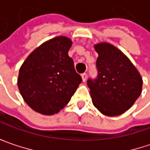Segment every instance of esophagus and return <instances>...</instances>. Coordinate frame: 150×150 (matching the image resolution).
Returning <instances> with one entry per match:
<instances>
[{"mask_svg":"<svg viewBox=\"0 0 150 150\" xmlns=\"http://www.w3.org/2000/svg\"><path fill=\"white\" fill-rule=\"evenodd\" d=\"M81 79H82V81H86V80H87V74L86 73L81 74Z\"/></svg>","mask_w":150,"mask_h":150,"instance_id":"1","label":"esophagus"}]
</instances>
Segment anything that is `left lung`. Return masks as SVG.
Masks as SVG:
<instances>
[{
	"instance_id": "8db88e82",
	"label": "left lung",
	"mask_w": 150,
	"mask_h": 150,
	"mask_svg": "<svg viewBox=\"0 0 150 150\" xmlns=\"http://www.w3.org/2000/svg\"><path fill=\"white\" fill-rule=\"evenodd\" d=\"M96 80H88L94 106L104 115L117 116L129 109L142 89V78L131 61L116 47L101 42Z\"/></svg>"
}]
</instances>
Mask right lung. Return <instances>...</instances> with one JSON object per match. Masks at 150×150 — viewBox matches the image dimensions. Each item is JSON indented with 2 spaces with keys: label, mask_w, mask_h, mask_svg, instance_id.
<instances>
[{
  "label": "right lung",
  "mask_w": 150,
  "mask_h": 150,
  "mask_svg": "<svg viewBox=\"0 0 150 150\" xmlns=\"http://www.w3.org/2000/svg\"><path fill=\"white\" fill-rule=\"evenodd\" d=\"M71 45L66 36L50 39L36 47L20 68L19 91L25 103L42 115L57 114L81 82L68 54Z\"/></svg>",
  "instance_id": "right-lung-1"
}]
</instances>
